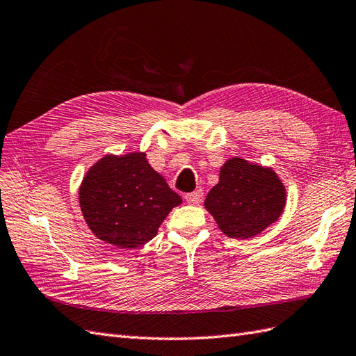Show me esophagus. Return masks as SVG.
I'll return each instance as SVG.
<instances>
[{
    "instance_id": "1",
    "label": "esophagus",
    "mask_w": 356,
    "mask_h": 356,
    "mask_svg": "<svg viewBox=\"0 0 356 356\" xmlns=\"http://www.w3.org/2000/svg\"><path fill=\"white\" fill-rule=\"evenodd\" d=\"M185 200L189 203V204H198L202 200H203V193L202 189H197V191L194 193H189L185 195Z\"/></svg>"
}]
</instances>
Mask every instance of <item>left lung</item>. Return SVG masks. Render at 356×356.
Masks as SVG:
<instances>
[{"label": "left lung", "instance_id": "left-lung-1", "mask_svg": "<svg viewBox=\"0 0 356 356\" xmlns=\"http://www.w3.org/2000/svg\"><path fill=\"white\" fill-rule=\"evenodd\" d=\"M286 191L273 168L241 158L227 159L220 180L206 195L204 208L229 238L247 239L282 216Z\"/></svg>", "mask_w": 356, "mask_h": 356}]
</instances>
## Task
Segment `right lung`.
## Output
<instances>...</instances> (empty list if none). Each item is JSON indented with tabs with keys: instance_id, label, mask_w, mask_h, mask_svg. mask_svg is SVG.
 <instances>
[{
	"instance_id": "1",
	"label": "right lung",
	"mask_w": 356,
	"mask_h": 356,
	"mask_svg": "<svg viewBox=\"0 0 356 356\" xmlns=\"http://www.w3.org/2000/svg\"><path fill=\"white\" fill-rule=\"evenodd\" d=\"M145 156L106 154L88 170L79 189L86 225L98 239L118 249L147 244L181 203Z\"/></svg>"
}]
</instances>
